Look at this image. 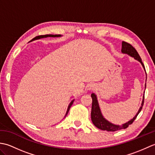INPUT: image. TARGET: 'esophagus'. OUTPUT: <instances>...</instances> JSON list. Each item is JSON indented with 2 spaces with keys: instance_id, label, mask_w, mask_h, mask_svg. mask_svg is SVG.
I'll use <instances>...</instances> for the list:
<instances>
[{
  "instance_id": "esophagus-1",
  "label": "esophagus",
  "mask_w": 155,
  "mask_h": 155,
  "mask_svg": "<svg viewBox=\"0 0 155 155\" xmlns=\"http://www.w3.org/2000/svg\"><path fill=\"white\" fill-rule=\"evenodd\" d=\"M95 88V85L93 84H89L87 86V89L89 90V91H92V90H94Z\"/></svg>"
}]
</instances>
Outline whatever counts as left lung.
<instances>
[{"label": "left lung", "instance_id": "8db88e82", "mask_svg": "<svg viewBox=\"0 0 155 155\" xmlns=\"http://www.w3.org/2000/svg\"><path fill=\"white\" fill-rule=\"evenodd\" d=\"M121 52H123V54H127L128 55H129L130 57H133L135 60L140 62V64H142L143 67L144 68V71L146 72L145 68H144V66L142 60H141V58L140 57L139 53H138L137 51H136V49L134 48L132 45L127 43L126 42L123 41V42H122ZM146 76H147V73H146ZM146 80H147V77H146ZM145 88H146V84H145ZM91 97H92V99H93V103H92V110H91V120H92V122H93V123L94 124L95 127H97L98 128H99L101 130L114 132V131H117V130L127 128L130 124H131L133 123V121L135 120V118H137V115L139 114L141 109L143 108V106L144 104V94L143 96L142 103H141V107L139 108V110H138L135 116H134L132 119H130L129 121H128L127 123H124L121 125L114 124L110 123V122H109L108 120H107L106 118L103 117V114L101 113L99 104H98V103L97 95L94 93H92Z\"/></svg>", "mask_w": 155, "mask_h": 155}]
</instances>
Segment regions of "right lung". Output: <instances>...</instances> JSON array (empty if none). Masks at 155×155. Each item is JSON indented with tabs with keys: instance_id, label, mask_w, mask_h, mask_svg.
I'll return each mask as SVG.
<instances>
[{
	"instance_id": "add662e5",
	"label": "right lung",
	"mask_w": 155,
	"mask_h": 155,
	"mask_svg": "<svg viewBox=\"0 0 155 155\" xmlns=\"http://www.w3.org/2000/svg\"><path fill=\"white\" fill-rule=\"evenodd\" d=\"M62 37V35H41V36H38V37H36L35 38H34L33 39H32V41H35V40H38V39H41V38H47V37ZM74 100H72L70 104H69L68 107V108H67V113H66V114L64 118L66 117V116H67L69 110H70V108L72 106V104H73V102H74Z\"/></svg>"
}]
</instances>
